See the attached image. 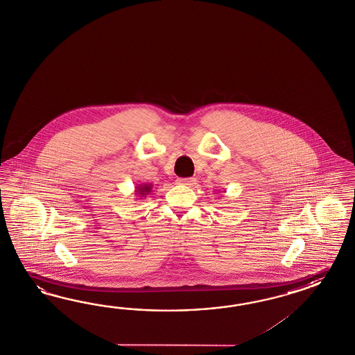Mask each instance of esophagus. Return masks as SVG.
<instances>
[{"instance_id":"1","label":"esophagus","mask_w":355,"mask_h":355,"mask_svg":"<svg viewBox=\"0 0 355 355\" xmlns=\"http://www.w3.org/2000/svg\"><path fill=\"white\" fill-rule=\"evenodd\" d=\"M177 183L178 184H186V186H193V184H196V178H193V177H187V178H178L177 180Z\"/></svg>"}]
</instances>
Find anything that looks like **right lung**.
Listing matches in <instances>:
<instances>
[{
	"instance_id": "obj_1",
	"label": "right lung",
	"mask_w": 355,
	"mask_h": 355,
	"mask_svg": "<svg viewBox=\"0 0 355 355\" xmlns=\"http://www.w3.org/2000/svg\"><path fill=\"white\" fill-rule=\"evenodd\" d=\"M153 184L151 183H142V184H139L137 187H136V190H135V195L137 196L136 199H145L147 195H150L151 192H153Z\"/></svg>"
}]
</instances>
